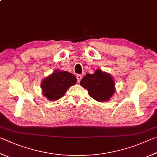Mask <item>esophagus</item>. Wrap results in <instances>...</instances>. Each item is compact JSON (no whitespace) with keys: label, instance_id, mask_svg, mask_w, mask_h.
<instances>
[{"label":"esophagus","instance_id":"34e87169","mask_svg":"<svg viewBox=\"0 0 157 157\" xmlns=\"http://www.w3.org/2000/svg\"><path fill=\"white\" fill-rule=\"evenodd\" d=\"M76 78H77V79H78V82H79L81 81V79L82 78V75H79V74H78V75H76Z\"/></svg>","mask_w":157,"mask_h":157}]
</instances>
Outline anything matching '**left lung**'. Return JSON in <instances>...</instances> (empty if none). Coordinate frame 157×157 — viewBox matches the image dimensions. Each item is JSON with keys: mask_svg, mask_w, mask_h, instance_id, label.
Wrapping results in <instances>:
<instances>
[{"mask_svg": "<svg viewBox=\"0 0 157 157\" xmlns=\"http://www.w3.org/2000/svg\"><path fill=\"white\" fill-rule=\"evenodd\" d=\"M80 85L88 90L90 96L98 101H106L115 93V83L110 74L97 70L93 74L87 73Z\"/></svg>", "mask_w": 157, "mask_h": 157, "instance_id": "8db88e82", "label": "left lung"}]
</instances>
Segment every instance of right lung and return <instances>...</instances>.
<instances>
[{
	"label": "right lung",
	"instance_id": "add662e5",
	"mask_svg": "<svg viewBox=\"0 0 157 157\" xmlns=\"http://www.w3.org/2000/svg\"><path fill=\"white\" fill-rule=\"evenodd\" d=\"M75 75L68 71H56L42 82L44 95L49 100H57L63 96L71 86L75 84Z\"/></svg>",
	"mask_w": 157,
	"mask_h": 157
}]
</instances>
